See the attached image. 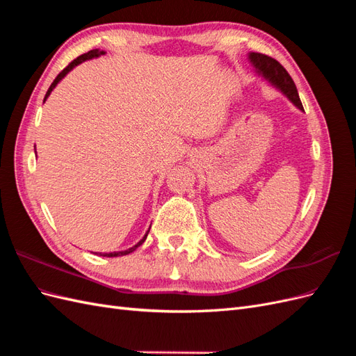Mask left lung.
I'll list each match as a JSON object with an SVG mask.
<instances>
[{
	"mask_svg": "<svg viewBox=\"0 0 356 356\" xmlns=\"http://www.w3.org/2000/svg\"><path fill=\"white\" fill-rule=\"evenodd\" d=\"M250 60L254 63V67L258 70V72H261L268 81L276 86L277 89H281L284 95H286V98L293 102L297 108L303 110L296 84L281 63L270 56L263 55V53L254 51L250 53Z\"/></svg>",
	"mask_w": 356,
	"mask_h": 356,
	"instance_id": "obj_1",
	"label": "left lung"
}]
</instances>
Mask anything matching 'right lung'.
<instances>
[{
  "label": "right lung",
  "mask_w": 356,
  "mask_h": 356,
  "mask_svg": "<svg viewBox=\"0 0 356 356\" xmlns=\"http://www.w3.org/2000/svg\"><path fill=\"white\" fill-rule=\"evenodd\" d=\"M104 53L105 51H99L98 49H95V50H90V51H88V53H84V55H81V56H79L77 59H74L71 63H70V65L67 67V68H63L59 74H58V77L55 79V80H53V83L50 84V88H49V90H47V93H46V96H44V101L47 99V96L50 95V92L53 90V89H55V86L63 79V77H65V75L74 68V67H77L79 65V63H81V62H84V60H88V59H92V58H98V56H101V55H104ZM149 232V230H148ZM148 232H147V234H148ZM147 234L144 236V238L141 239V241H139L135 246H132V248H129V250H126V251H118V252H105V254H102V252H99V255H102V257H120V255H126V254H131V252H134L135 250H136V248L139 246V245H143L144 243V241L147 239Z\"/></svg>",
  "instance_id": "1"
}]
</instances>
